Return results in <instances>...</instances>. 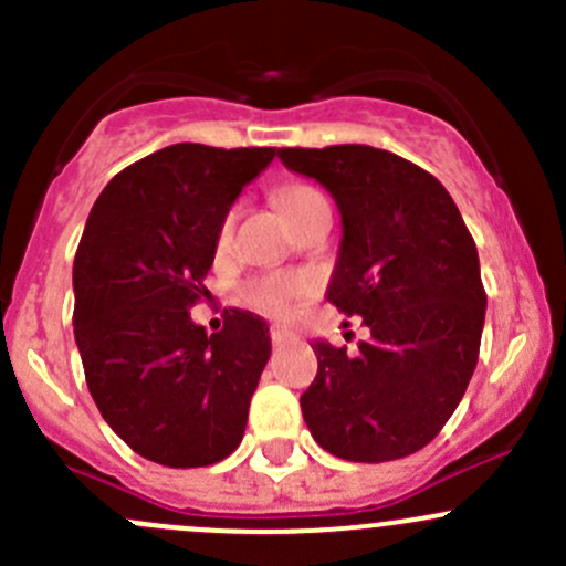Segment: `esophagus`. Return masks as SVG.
Masks as SVG:
<instances>
[{
	"mask_svg": "<svg viewBox=\"0 0 566 566\" xmlns=\"http://www.w3.org/2000/svg\"><path fill=\"white\" fill-rule=\"evenodd\" d=\"M293 339H295V334L290 328H284V325H273V328H271V342L276 347L287 345V342H293Z\"/></svg>",
	"mask_w": 566,
	"mask_h": 566,
	"instance_id": "obj_1",
	"label": "esophagus"
}]
</instances>
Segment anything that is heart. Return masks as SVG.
Segmentation results:
<instances>
[{
	"label": "heart",
	"instance_id": "obj_1",
	"mask_svg": "<svg viewBox=\"0 0 566 566\" xmlns=\"http://www.w3.org/2000/svg\"><path fill=\"white\" fill-rule=\"evenodd\" d=\"M323 197L310 186H301V182H290L276 191V208L282 210L284 219H293L301 208L312 202V199ZM230 235V224L221 230V243ZM315 282L310 276H282V279H265V282H256L249 287V301L254 306L265 312H287L295 301H301L304 295L312 293Z\"/></svg>",
	"mask_w": 566,
	"mask_h": 566
}]
</instances>
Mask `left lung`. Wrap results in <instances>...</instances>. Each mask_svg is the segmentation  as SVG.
<instances>
[{
  "label": "left lung",
  "mask_w": 566,
  "mask_h": 566,
  "mask_svg": "<svg viewBox=\"0 0 566 566\" xmlns=\"http://www.w3.org/2000/svg\"><path fill=\"white\" fill-rule=\"evenodd\" d=\"M276 156L334 197L342 241L325 298L369 328L356 353L312 342L306 427L342 460L408 458L441 432L476 369L488 310L476 243L447 188L389 150L282 147Z\"/></svg>",
  "instance_id": "obj_1"
}]
</instances>
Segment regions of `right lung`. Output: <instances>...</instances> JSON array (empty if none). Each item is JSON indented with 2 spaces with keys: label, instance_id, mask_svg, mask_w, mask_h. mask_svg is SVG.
Masks as SVG:
<instances>
[{
  "label": "right lung",
  "instance_id": "obj_1",
  "mask_svg": "<svg viewBox=\"0 0 566 566\" xmlns=\"http://www.w3.org/2000/svg\"><path fill=\"white\" fill-rule=\"evenodd\" d=\"M273 156L180 142L114 175L90 210L73 262L84 378L106 424L158 465H213L247 430L268 323L232 310L208 334L188 310L227 213Z\"/></svg>",
  "mask_w": 566,
  "mask_h": 566
}]
</instances>
